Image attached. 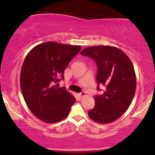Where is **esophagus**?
Listing matches in <instances>:
<instances>
[{
    "instance_id": "esophagus-1",
    "label": "esophagus",
    "mask_w": 155,
    "mask_h": 155,
    "mask_svg": "<svg viewBox=\"0 0 155 155\" xmlns=\"http://www.w3.org/2000/svg\"><path fill=\"white\" fill-rule=\"evenodd\" d=\"M79 95L81 97H84V96L86 95V93H85L84 92H80V93L79 94Z\"/></svg>"
}]
</instances>
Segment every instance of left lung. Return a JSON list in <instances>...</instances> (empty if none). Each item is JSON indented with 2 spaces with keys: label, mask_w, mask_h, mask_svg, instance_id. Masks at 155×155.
<instances>
[{
  "label": "left lung",
  "mask_w": 155,
  "mask_h": 155,
  "mask_svg": "<svg viewBox=\"0 0 155 155\" xmlns=\"http://www.w3.org/2000/svg\"><path fill=\"white\" fill-rule=\"evenodd\" d=\"M92 58L97 67V89L104 87L102 95L94 97L95 106L88 111L91 120L107 124L120 118L132 103L136 89V77L133 63L119 48L94 46L80 52Z\"/></svg>",
  "instance_id": "left-lung-1"
}]
</instances>
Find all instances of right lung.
I'll return each mask as SVG.
<instances>
[{
	"instance_id": "add662e5",
	"label": "right lung",
	"mask_w": 155,
	"mask_h": 155,
	"mask_svg": "<svg viewBox=\"0 0 155 155\" xmlns=\"http://www.w3.org/2000/svg\"><path fill=\"white\" fill-rule=\"evenodd\" d=\"M81 49V46L48 41L27 54L21 69L20 87L28 108L39 120L56 123L69 114L76 98L54 83L64 79V70Z\"/></svg>"
}]
</instances>
